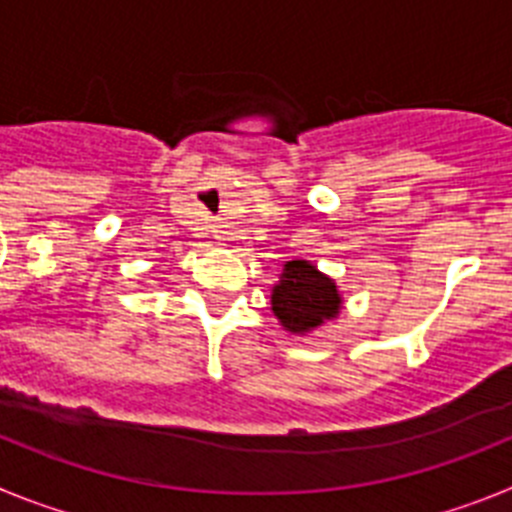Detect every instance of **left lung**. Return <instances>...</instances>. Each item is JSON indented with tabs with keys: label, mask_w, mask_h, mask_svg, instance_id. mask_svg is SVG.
<instances>
[{
	"label": "left lung",
	"mask_w": 512,
	"mask_h": 512,
	"mask_svg": "<svg viewBox=\"0 0 512 512\" xmlns=\"http://www.w3.org/2000/svg\"><path fill=\"white\" fill-rule=\"evenodd\" d=\"M341 297L325 274L307 261H287L284 264L282 282L274 287L271 310L282 320L289 333H307L318 328L323 320L338 315Z\"/></svg>",
	"instance_id": "8db88e82"
}]
</instances>
